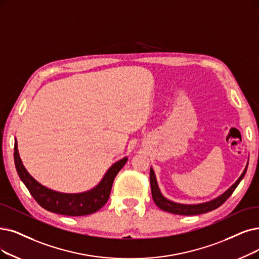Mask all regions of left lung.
<instances>
[{
    "label": "left lung",
    "instance_id": "left-lung-1",
    "mask_svg": "<svg viewBox=\"0 0 259 259\" xmlns=\"http://www.w3.org/2000/svg\"><path fill=\"white\" fill-rule=\"evenodd\" d=\"M247 168V167H246ZM246 168L243 171V173L241 174V177L238 179V181L232 186V187L227 190L226 192H224L219 198H217L213 201L207 202V203H203V204H198V205H184V204H178L171 202L169 200H167L165 198H163L162 194L159 191V188L156 183V179H155V175L153 170H150V183H151V190H152V198L153 201L155 202L158 207L164 211H168L171 213H175V214H183V215H194V214H201V213H205L211 211L215 208L220 207V206L230 198L232 195V193L235 191V189L237 188V186L239 185V183L241 182V180L243 179V177L245 175L246 172Z\"/></svg>",
    "mask_w": 259,
    "mask_h": 259
}]
</instances>
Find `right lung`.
<instances>
[{
    "mask_svg": "<svg viewBox=\"0 0 259 259\" xmlns=\"http://www.w3.org/2000/svg\"><path fill=\"white\" fill-rule=\"evenodd\" d=\"M14 150L17 172L36 202L49 211L72 217L87 215L101 209L109 199L113 180L127 161V158H123L113 164L107 171L104 179L92 190L76 194H67L48 189L35 181L25 170L19 157L17 141L15 142Z\"/></svg>",
    "mask_w": 259,
    "mask_h": 259,
    "instance_id": "obj_1",
    "label": "right lung"
}]
</instances>
